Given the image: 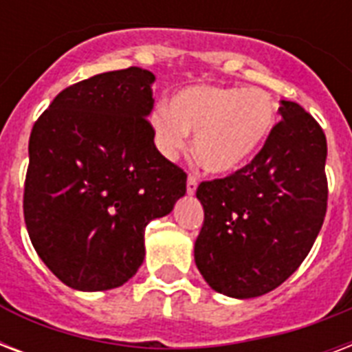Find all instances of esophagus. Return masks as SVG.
<instances>
[{"label":"esophagus","instance_id":"esophagus-1","mask_svg":"<svg viewBox=\"0 0 352 352\" xmlns=\"http://www.w3.org/2000/svg\"><path fill=\"white\" fill-rule=\"evenodd\" d=\"M195 190H197V177H195V175H188L186 192L190 193V195H193V193H195Z\"/></svg>","mask_w":352,"mask_h":352}]
</instances>
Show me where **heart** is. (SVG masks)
I'll return each instance as SVG.
<instances>
[{"label": "heart", "mask_w": 352, "mask_h": 352, "mask_svg": "<svg viewBox=\"0 0 352 352\" xmlns=\"http://www.w3.org/2000/svg\"><path fill=\"white\" fill-rule=\"evenodd\" d=\"M276 122V102L265 89L190 85L171 98L170 107L155 109L151 131L160 153L170 159L186 148L188 131H195L199 162L214 173H230L267 144Z\"/></svg>", "instance_id": "obj_1"}]
</instances>
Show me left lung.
I'll return each instance as SVG.
<instances>
[{
    "instance_id": "1",
    "label": "left lung",
    "mask_w": 352,
    "mask_h": 352,
    "mask_svg": "<svg viewBox=\"0 0 352 352\" xmlns=\"http://www.w3.org/2000/svg\"><path fill=\"white\" fill-rule=\"evenodd\" d=\"M267 144L230 175L203 181L195 265L232 298H257L298 270L327 212V138L300 104L281 100Z\"/></svg>"
}]
</instances>
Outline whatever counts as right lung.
<instances>
[{
	"label": "right lung",
	"mask_w": 352,
	"mask_h": 352,
	"mask_svg": "<svg viewBox=\"0 0 352 352\" xmlns=\"http://www.w3.org/2000/svg\"><path fill=\"white\" fill-rule=\"evenodd\" d=\"M155 74L140 67L69 85L34 122L23 217L34 250L71 289H117L144 261V232L186 193L155 148Z\"/></svg>",
	"instance_id": "right-lung-1"
}]
</instances>
